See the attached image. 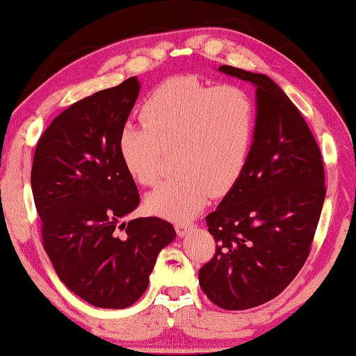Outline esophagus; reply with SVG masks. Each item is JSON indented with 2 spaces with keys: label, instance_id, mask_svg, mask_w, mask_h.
<instances>
[{
  "label": "esophagus",
  "instance_id": "obj_1",
  "mask_svg": "<svg viewBox=\"0 0 356 356\" xmlns=\"http://www.w3.org/2000/svg\"><path fill=\"white\" fill-rule=\"evenodd\" d=\"M193 227H194V226H193V222L188 221V220H179V221H175V229H177L178 235H181V237H183V235L188 234Z\"/></svg>",
  "mask_w": 356,
  "mask_h": 356
}]
</instances>
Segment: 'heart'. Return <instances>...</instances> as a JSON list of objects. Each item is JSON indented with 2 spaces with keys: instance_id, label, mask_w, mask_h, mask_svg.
<instances>
[{
  "instance_id": "obj_1",
  "label": "heart",
  "mask_w": 356,
  "mask_h": 356,
  "mask_svg": "<svg viewBox=\"0 0 356 356\" xmlns=\"http://www.w3.org/2000/svg\"><path fill=\"white\" fill-rule=\"evenodd\" d=\"M145 124H125L118 146L130 177L159 181L163 152L175 151L178 175L147 195L152 211L173 220L193 216L207 197L221 194L242 175L254 143L258 109L240 86H213L175 76L151 90L141 106Z\"/></svg>"
}]
</instances>
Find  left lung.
Here are the masks:
<instances>
[{"instance_id":"left-lung-1","label":"left lung","mask_w":356,"mask_h":356,"mask_svg":"<svg viewBox=\"0 0 356 356\" xmlns=\"http://www.w3.org/2000/svg\"><path fill=\"white\" fill-rule=\"evenodd\" d=\"M218 70L256 87L258 125L242 175L205 218L216 248L199 283L218 307L245 310L278 296L302 269L323 209L325 168L302 114L269 76Z\"/></svg>"}]
</instances>
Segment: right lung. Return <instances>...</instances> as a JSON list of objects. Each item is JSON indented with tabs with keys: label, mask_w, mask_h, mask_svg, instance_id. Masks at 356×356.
Instances as JSON below:
<instances>
[{
	"label": "right lung",
	"mask_w": 356,
	"mask_h": 356,
	"mask_svg": "<svg viewBox=\"0 0 356 356\" xmlns=\"http://www.w3.org/2000/svg\"><path fill=\"white\" fill-rule=\"evenodd\" d=\"M138 92L134 76L73 103L49 124L33 157L42 247L63 285L102 309L135 304L177 235L157 216L122 221L140 204L118 146Z\"/></svg>",
	"instance_id": "add662e5"
}]
</instances>
